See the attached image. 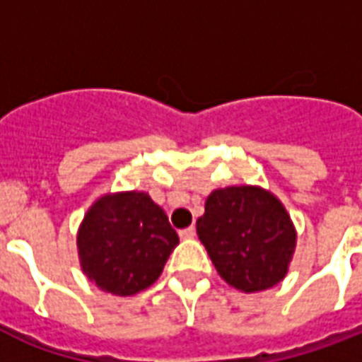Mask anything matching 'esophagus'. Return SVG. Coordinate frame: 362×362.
<instances>
[{
	"label": "esophagus",
	"mask_w": 362,
	"mask_h": 362,
	"mask_svg": "<svg viewBox=\"0 0 362 362\" xmlns=\"http://www.w3.org/2000/svg\"><path fill=\"white\" fill-rule=\"evenodd\" d=\"M178 235H180V238H184V240H192V238H195V227H187V229H182Z\"/></svg>",
	"instance_id": "1"
}]
</instances>
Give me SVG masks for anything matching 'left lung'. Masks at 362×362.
<instances>
[{"label": "left lung", "instance_id": "8db88e82", "mask_svg": "<svg viewBox=\"0 0 362 362\" xmlns=\"http://www.w3.org/2000/svg\"><path fill=\"white\" fill-rule=\"evenodd\" d=\"M197 235L218 274L244 293L280 284L297 242L284 204L257 186L214 189L197 220Z\"/></svg>", "mask_w": 362, "mask_h": 362}]
</instances>
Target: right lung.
<instances>
[{
  "label": "right lung",
  "instance_id": "add662e5",
  "mask_svg": "<svg viewBox=\"0 0 362 362\" xmlns=\"http://www.w3.org/2000/svg\"><path fill=\"white\" fill-rule=\"evenodd\" d=\"M178 235L144 192L103 195L76 235L82 272L99 289L129 297L158 280Z\"/></svg>",
  "mask_w": 362,
  "mask_h": 362
}]
</instances>
